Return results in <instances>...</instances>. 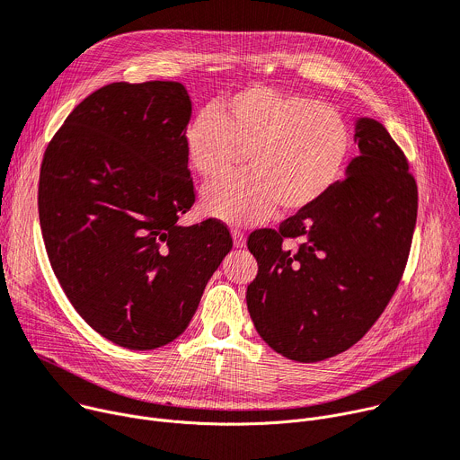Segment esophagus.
<instances>
[{"instance_id":"1","label":"esophagus","mask_w":460,"mask_h":460,"mask_svg":"<svg viewBox=\"0 0 460 460\" xmlns=\"http://www.w3.org/2000/svg\"><path fill=\"white\" fill-rule=\"evenodd\" d=\"M231 234H233V243H234V247H243V245H245V234H243L240 229H233Z\"/></svg>"}]
</instances>
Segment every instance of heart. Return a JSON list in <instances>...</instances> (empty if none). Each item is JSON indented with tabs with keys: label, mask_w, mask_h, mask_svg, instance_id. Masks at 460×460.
Returning <instances> with one entry per match:
<instances>
[{
	"label": "heart",
	"mask_w": 460,
	"mask_h": 460,
	"mask_svg": "<svg viewBox=\"0 0 460 460\" xmlns=\"http://www.w3.org/2000/svg\"><path fill=\"white\" fill-rule=\"evenodd\" d=\"M185 154L205 180L226 174L242 152L247 172L203 190L205 211L227 224L266 220L323 199L341 180L352 152L345 117L303 93L249 86L226 97L217 111L205 108L187 124Z\"/></svg>",
	"instance_id": "b5f03b06"
}]
</instances>
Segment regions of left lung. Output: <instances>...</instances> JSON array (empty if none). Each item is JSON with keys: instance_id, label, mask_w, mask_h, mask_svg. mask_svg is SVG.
<instances>
[{"instance_id": "1", "label": "left lung", "mask_w": 460, "mask_h": 460, "mask_svg": "<svg viewBox=\"0 0 460 460\" xmlns=\"http://www.w3.org/2000/svg\"><path fill=\"white\" fill-rule=\"evenodd\" d=\"M359 155L323 199L257 229L247 249L259 273L247 310L261 338L288 359L314 363L356 345L402 280L419 211L409 161L382 122L363 117Z\"/></svg>"}]
</instances>
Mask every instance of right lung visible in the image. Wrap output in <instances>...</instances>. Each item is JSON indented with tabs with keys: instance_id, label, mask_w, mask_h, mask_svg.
Segmentation results:
<instances>
[{
	"instance_id": "add662e5",
	"label": "right lung",
	"mask_w": 460,
	"mask_h": 460,
	"mask_svg": "<svg viewBox=\"0 0 460 460\" xmlns=\"http://www.w3.org/2000/svg\"><path fill=\"white\" fill-rule=\"evenodd\" d=\"M183 84L113 82L82 101L46 148L38 215L73 308L130 350L174 341L231 252L220 220L178 224L196 199Z\"/></svg>"
}]
</instances>
